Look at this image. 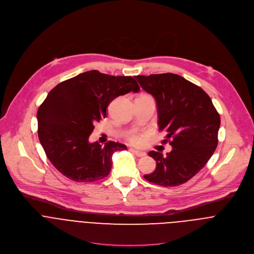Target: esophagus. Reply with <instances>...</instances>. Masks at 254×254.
I'll list each match as a JSON object with an SVG mask.
<instances>
[{
  "mask_svg": "<svg viewBox=\"0 0 254 254\" xmlns=\"http://www.w3.org/2000/svg\"><path fill=\"white\" fill-rule=\"evenodd\" d=\"M132 151H133V153H134L137 157H144V156H146V153H145V152H142V151H139V150H134V149H132Z\"/></svg>",
  "mask_w": 254,
  "mask_h": 254,
  "instance_id": "1",
  "label": "esophagus"
}]
</instances>
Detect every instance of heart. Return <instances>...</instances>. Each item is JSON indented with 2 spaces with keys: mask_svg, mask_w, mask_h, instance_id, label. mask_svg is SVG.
<instances>
[{
  "mask_svg": "<svg viewBox=\"0 0 254 254\" xmlns=\"http://www.w3.org/2000/svg\"><path fill=\"white\" fill-rule=\"evenodd\" d=\"M127 139L133 145H140L143 142V139H142L141 135L136 133V132H132V133L128 134L127 135Z\"/></svg>",
  "mask_w": 254,
  "mask_h": 254,
  "instance_id": "obj_1",
  "label": "heart"
}]
</instances>
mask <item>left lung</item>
I'll return each instance as SVG.
<instances>
[{
    "label": "left lung",
    "mask_w": 254,
    "mask_h": 254,
    "mask_svg": "<svg viewBox=\"0 0 254 254\" xmlns=\"http://www.w3.org/2000/svg\"><path fill=\"white\" fill-rule=\"evenodd\" d=\"M141 87L157 102L159 130L172 151H151L156 169L144 178L162 187H176L197 174L217 146L220 117L209 96L197 85L174 73L137 75ZM171 141H169V139Z\"/></svg>",
    "instance_id": "obj_1"
}]
</instances>
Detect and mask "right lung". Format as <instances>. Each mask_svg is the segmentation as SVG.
Listing matches in <instances>:
<instances>
[{"label":"right lung","mask_w":254,"mask_h":254,"mask_svg":"<svg viewBox=\"0 0 254 254\" xmlns=\"http://www.w3.org/2000/svg\"><path fill=\"white\" fill-rule=\"evenodd\" d=\"M140 87L132 76H112L90 70L61 82L40 106L38 134L47 157L66 178L89 183L107 177L112 155L127 147L109 141H88L94 124L106 117L110 102Z\"/></svg>","instance_id":"right-lung-1"}]
</instances>
